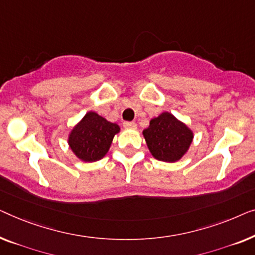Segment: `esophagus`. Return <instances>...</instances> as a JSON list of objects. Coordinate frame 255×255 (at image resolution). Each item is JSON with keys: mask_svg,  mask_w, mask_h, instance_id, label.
Wrapping results in <instances>:
<instances>
[{"mask_svg": "<svg viewBox=\"0 0 255 255\" xmlns=\"http://www.w3.org/2000/svg\"><path fill=\"white\" fill-rule=\"evenodd\" d=\"M124 127L127 128V129H135L136 128V124L132 123V121H125Z\"/></svg>", "mask_w": 255, "mask_h": 255, "instance_id": "34e87169", "label": "esophagus"}]
</instances>
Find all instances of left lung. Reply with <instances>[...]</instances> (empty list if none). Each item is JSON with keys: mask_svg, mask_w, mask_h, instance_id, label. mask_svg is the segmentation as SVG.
Wrapping results in <instances>:
<instances>
[{"mask_svg": "<svg viewBox=\"0 0 255 255\" xmlns=\"http://www.w3.org/2000/svg\"><path fill=\"white\" fill-rule=\"evenodd\" d=\"M146 145L156 159L174 163L187 152L193 142V131L168 112L150 120L143 130Z\"/></svg>", "mask_w": 255, "mask_h": 255, "instance_id": "left-lung-1", "label": "left lung"}]
</instances>
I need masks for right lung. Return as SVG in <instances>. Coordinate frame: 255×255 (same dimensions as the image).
Wrapping results in <instances>:
<instances>
[{"mask_svg": "<svg viewBox=\"0 0 255 255\" xmlns=\"http://www.w3.org/2000/svg\"><path fill=\"white\" fill-rule=\"evenodd\" d=\"M119 131L117 124L110 123L96 112H88L71 129L68 144L77 158L83 162H97L109 152L114 135Z\"/></svg>", "mask_w": 255, "mask_h": 255, "instance_id": "right-lung-1", "label": "right lung"}]
</instances>
